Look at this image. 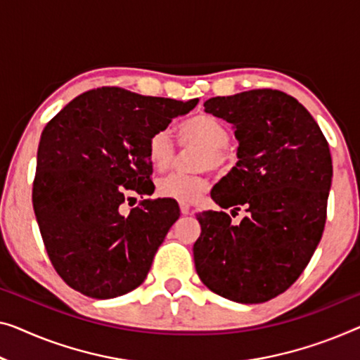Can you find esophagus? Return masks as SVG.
<instances>
[{
    "label": "esophagus",
    "mask_w": 360,
    "mask_h": 360,
    "mask_svg": "<svg viewBox=\"0 0 360 360\" xmlns=\"http://www.w3.org/2000/svg\"><path fill=\"white\" fill-rule=\"evenodd\" d=\"M181 213L182 214H189L191 213V207L187 203H181Z\"/></svg>",
    "instance_id": "34e87169"
}]
</instances>
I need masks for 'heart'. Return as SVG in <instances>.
Listing matches in <instances>:
<instances>
[{"instance_id":"heart-1","label":"heart","mask_w":360,"mask_h":360,"mask_svg":"<svg viewBox=\"0 0 360 360\" xmlns=\"http://www.w3.org/2000/svg\"><path fill=\"white\" fill-rule=\"evenodd\" d=\"M181 143H198L203 150L198 157V168L221 169L229 163L228 143L231 141V131L226 122L217 116L198 112L187 117L178 127ZM147 158L157 171H166L176 160V147L169 132L157 131L147 142ZM210 182L203 174L173 173L158 182V194L182 203H192L208 191Z\"/></svg>"}]
</instances>
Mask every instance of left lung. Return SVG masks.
<instances>
[{
    "mask_svg": "<svg viewBox=\"0 0 360 360\" xmlns=\"http://www.w3.org/2000/svg\"><path fill=\"white\" fill-rule=\"evenodd\" d=\"M205 111L236 127L239 162L213 187L221 208L195 217V270L208 289L243 304L276 297L296 283L323 234L333 176L330 146L294 96L257 89L207 100Z\"/></svg>",
    "mask_w": 360,
    "mask_h": 360,
    "instance_id": "left-lung-1",
    "label": "left lung"
}]
</instances>
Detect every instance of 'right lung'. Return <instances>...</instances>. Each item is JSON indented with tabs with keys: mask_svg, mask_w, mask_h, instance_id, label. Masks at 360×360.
<instances>
[{
	"mask_svg": "<svg viewBox=\"0 0 360 360\" xmlns=\"http://www.w3.org/2000/svg\"><path fill=\"white\" fill-rule=\"evenodd\" d=\"M197 101L100 87L76 96L48 121L32 203L48 259L68 286L110 299L146 280L179 207L176 200L143 198L122 213V203L132 194H153L148 139Z\"/></svg>",
	"mask_w": 360,
	"mask_h": 360,
	"instance_id": "add662e5",
	"label": "right lung"
}]
</instances>
